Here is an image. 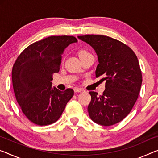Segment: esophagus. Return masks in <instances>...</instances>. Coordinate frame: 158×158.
<instances>
[{"instance_id":"esophagus-1","label":"esophagus","mask_w":158,"mask_h":158,"mask_svg":"<svg viewBox=\"0 0 158 158\" xmlns=\"http://www.w3.org/2000/svg\"><path fill=\"white\" fill-rule=\"evenodd\" d=\"M74 91L75 93H79L83 91V89L81 88H78V87H75V88H74Z\"/></svg>"}]
</instances>
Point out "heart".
Returning <instances> with one entry per match:
<instances>
[{
  "instance_id": "1",
  "label": "heart",
  "mask_w": 158,
  "mask_h": 158,
  "mask_svg": "<svg viewBox=\"0 0 158 158\" xmlns=\"http://www.w3.org/2000/svg\"><path fill=\"white\" fill-rule=\"evenodd\" d=\"M85 54H88V52H87L86 51H80L79 53V56H82V55H85Z\"/></svg>"
}]
</instances>
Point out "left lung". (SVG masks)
Wrapping results in <instances>:
<instances>
[{"label": "left lung", "instance_id": "8db88e82", "mask_svg": "<svg viewBox=\"0 0 158 158\" xmlns=\"http://www.w3.org/2000/svg\"><path fill=\"white\" fill-rule=\"evenodd\" d=\"M78 39L94 48L98 60L96 77L106 81L102 96L89 92L90 118L102 126L118 123L131 112L141 89L142 75L137 57L129 47L109 36L85 35Z\"/></svg>", "mask_w": 158, "mask_h": 158}]
</instances>
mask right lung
Returning <instances> with one entry per match:
<instances>
[{
  "mask_svg": "<svg viewBox=\"0 0 158 158\" xmlns=\"http://www.w3.org/2000/svg\"><path fill=\"white\" fill-rule=\"evenodd\" d=\"M77 39L70 36H49L30 45L17 57L12 71V85L22 111L33 123L56 122L74 95L67 89L52 87V74L59 72L61 57Z\"/></svg>",
  "mask_w": 158,
  "mask_h": 158,
  "instance_id": "add662e5",
  "label": "right lung"
}]
</instances>
